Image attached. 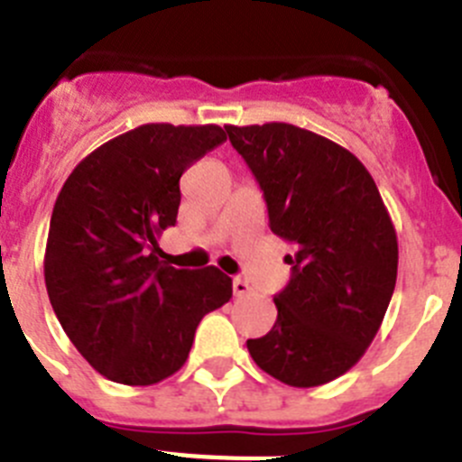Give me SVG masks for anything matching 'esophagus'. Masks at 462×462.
Returning <instances> with one entry per match:
<instances>
[{"label":"esophagus","mask_w":462,"mask_h":462,"mask_svg":"<svg viewBox=\"0 0 462 462\" xmlns=\"http://www.w3.org/2000/svg\"><path fill=\"white\" fill-rule=\"evenodd\" d=\"M250 291H252V287L247 284V280H243V277H236V280H234V293H236V296L243 298V296H247Z\"/></svg>","instance_id":"34e87169"}]
</instances>
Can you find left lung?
Returning a JSON list of instances; mask_svg holds the SVG:
<instances>
[{"label":"left lung","mask_w":462,"mask_h":462,"mask_svg":"<svg viewBox=\"0 0 462 462\" xmlns=\"http://www.w3.org/2000/svg\"><path fill=\"white\" fill-rule=\"evenodd\" d=\"M263 189L268 224L293 245L277 321L247 340L263 373L310 389L354 368L377 336L398 277V238L368 169L337 143L287 125L226 126Z\"/></svg>","instance_id":"left-lung-1"}]
</instances>
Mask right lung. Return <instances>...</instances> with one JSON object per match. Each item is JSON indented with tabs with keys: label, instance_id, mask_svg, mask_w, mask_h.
Listing matches in <instances>:
<instances>
[{
	"label": "right lung",
	"instance_id": "add662e5",
	"mask_svg": "<svg viewBox=\"0 0 462 462\" xmlns=\"http://www.w3.org/2000/svg\"><path fill=\"white\" fill-rule=\"evenodd\" d=\"M226 141L222 126L143 125L89 152L52 208L43 275L64 333L106 379L150 386L185 365L199 321L228 303L219 268H173L180 178Z\"/></svg>",
	"mask_w": 462,
	"mask_h": 462
}]
</instances>
